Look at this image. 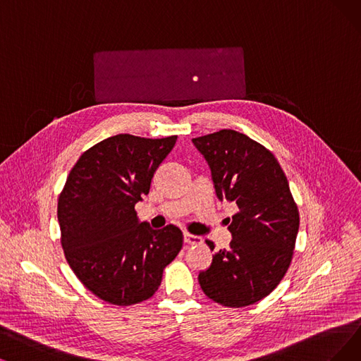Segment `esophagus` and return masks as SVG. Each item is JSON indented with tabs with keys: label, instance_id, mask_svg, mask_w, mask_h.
Returning <instances> with one entry per match:
<instances>
[{
	"label": "esophagus",
	"instance_id": "34e87169",
	"mask_svg": "<svg viewBox=\"0 0 361 361\" xmlns=\"http://www.w3.org/2000/svg\"><path fill=\"white\" fill-rule=\"evenodd\" d=\"M183 241L186 244H201V243H203V238L198 237V235H192L190 233H185L183 234Z\"/></svg>",
	"mask_w": 361,
	"mask_h": 361
}]
</instances>
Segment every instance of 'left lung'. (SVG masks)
Instances as JSON below:
<instances>
[{"label": "left lung", "instance_id": "obj_1", "mask_svg": "<svg viewBox=\"0 0 361 361\" xmlns=\"http://www.w3.org/2000/svg\"><path fill=\"white\" fill-rule=\"evenodd\" d=\"M192 143L210 167L216 195L238 206L229 249L214 253L198 274L200 286L224 307L252 305L276 289L292 262L299 212L289 182L272 152L240 132L224 128Z\"/></svg>", "mask_w": 361, "mask_h": 361}]
</instances>
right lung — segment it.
Wrapping results in <instances>:
<instances>
[{
	"label": "right lung",
	"mask_w": 361,
	"mask_h": 361,
	"mask_svg": "<svg viewBox=\"0 0 361 361\" xmlns=\"http://www.w3.org/2000/svg\"><path fill=\"white\" fill-rule=\"evenodd\" d=\"M178 136H111L85 151L72 167L57 201L65 257L78 280L112 305L149 299L164 268L182 249L175 225L152 229L135 204Z\"/></svg>",
	"instance_id": "obj_1"
}]
</instances>
